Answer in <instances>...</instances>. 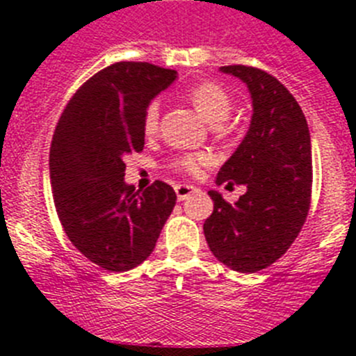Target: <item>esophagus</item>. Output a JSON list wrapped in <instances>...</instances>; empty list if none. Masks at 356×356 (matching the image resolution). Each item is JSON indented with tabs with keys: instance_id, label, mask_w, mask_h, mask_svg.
Segmentation results:
<instances>
[{
	"instance_id": "1",
	"label": "esophagus",
	"mask_w": 356,
	"mask_h": 356,
	"mask_svg": "<svg viewBox=\"0 0 356 356\" xmlns=\"http://www.w3.org/2000/svg\"><path fill=\"white\" fill-rule=\"evenodd\" d=\"M175 191H176V196H178V200L180 201H185L188 196H193L194 193H197L196 187H193V185H184V184L175 185Z\"/></svg>"
}]
</instances>
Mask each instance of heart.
I'll return each mask as SVG.
<instances>
[{
    "mask_svg": "<svg viewBox=\"0 0 356 356\" xmlns=\"http://www.w3.org/2000/svg\"><path fill=\"white\" fill-rule=\"evenodd\" d=\"M188 97L194 103L200 114L212 122L213 127H219L228 119L229 110H232V97L222 89L221 85L213 81H203V83L194 85L188 90ZM160 124V102L153 99L147 103L144 110L143 127L146 135H155L159 131ZM212 163V156L209 153H185L172 160V169L184 172L188 176H200L201 171Z\"/></svg>",
    "mask_w": 356,
    "mask_h": 356,
    "instance_id": "b5f03b06",
    "label": "heart"
}]
</instances>
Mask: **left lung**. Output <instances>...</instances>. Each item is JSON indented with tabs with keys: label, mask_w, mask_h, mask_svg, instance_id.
<instances>
[{
	"label": "left lung",
	"mask_w": 356,
	"mask_h": 356,
	"mask_svg": "<svg viewBox=\"0 0 356 356\" xmlns=\"http://www.w3.org/2000/svg\"><path fill=\"white\" fill-rule=\"evenodd\" d=\"M253 99L246 137L216 184L246 185L229 205L209 191L213 212L203 225L216 259L238 273H257L285 254L307 221L312 196V146L303 110L284 83L262 69L225 65Z\"/></svg>",
	"instance_id": "1"
}]
</instances>
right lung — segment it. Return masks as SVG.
I'll list each match as a JSON object with an SVG mask.
<instances>
[{
	"mask_svg": "<svg viewBox=\"0 0 356 356\" xmlns=\"http://www.w3.org/2000/svg\"><path fill=\"white\" fill-rule=\"evenodd\" d=\"M175 80L172 69L118 62L85 81L56 122L49 149L56 213L72 246L106 271L143 264L176 205L165 181L144 193L124 184V159L144 147V110Z\"/></svg>",
	"mask_w": 356,
	"mask_h": 356,
	"instance_id": "right-lung-1",
	"label": "right lung"
}]
</instances>
